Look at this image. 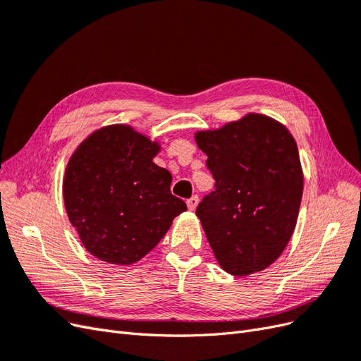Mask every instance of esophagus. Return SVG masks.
<instances>
[{"label":"esophagus","instance_id":"34e87169","mask_svg":"<svg viewBox=\"0 0 361 361\" xmlns=\"http://www.w3.org/2000/svg\"><path fill=\"white\" fill-rule=\"evenodd\" d=\"M187 204H188V209L190 211H194L195 207H197V204H199V197H197V195H192L191 199H188Z\"/></svg>","mask_w":361,"mask_h":361}]
</instances>
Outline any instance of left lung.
Here are the masks:
<instances>
[{
	"instance_id": "obj_1",
	"label": "left lung",
	"mask_w": 361,
	"mask_h": 361,
	"mask_svg": "<svg viewBox=\"0 0 361 361\" xmlns=\"http://www.w3.org/2000/svg\"><path fill=\"white\" fill-rule=\"evenodd\" d=\"M194 140L215 179L195 214L218 264L235 277L268 268L298 220L304 176L295 138L276 118L248 113Z\"/></svg>"
}]
</instances>
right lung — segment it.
Here are the masks:
<instances>
[{
	"label": "right lung",
	"mask_w": 361,
	"mask_h": 361,
	"mask_svg": "<svg viewBox=\"0 0 361 361\" xmlns=\"http://www.w3.org/2000/svg\"><path fill=\"white\" fill-rule=\"evenodd\" d=\"M159 150V141L122 123L96 129L75 149L63 199L71 224L94 257L135 264L187 211L170 191V171L154 162Z\"/></svg>",
	"instance_id": "right-lung-1"
}]
</instances>
